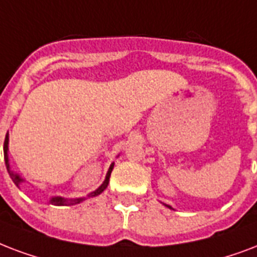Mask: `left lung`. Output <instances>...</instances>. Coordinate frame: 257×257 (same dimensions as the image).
Wrapping results in <instances>:
<instances>
[{"mask_svg":"<svg viewBox=\"0 0 257 257\" xmlns=\"http://www.w3.org/2000/svg\"><path fill=\"white\" fill-rule=\"evenodd\" d=\"M169 208H170V206H169Z\"/></svg>","mask_w":257,"mask_h":257,"instance_id":"8db88e82","label":"left lung"}]
</instances>
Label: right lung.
<instances>
[{
    "mask_svg": "<svg viewBox=\"0 0 257 257\" xmlns=\"http://www.w3.org/2000/svg\"><path fill=\"white\" fill-rule=\"evenodd\" d=\"M8 142H9V137H5V142H4V158H5V164H7V168H8V172H9V174H11V178L13 180V182H15L17 186H19L21 182H23V178H20L19 174H15L13 172H11L9 170V160H8ZM112 168H114V164L111 165L110 169H108V173H107L106 176V180H104V182L99 186V188L95 190V192H92L91 194H89L88 197H95V196H99L104 189L107 188V185H108V181H110V176H111V172H112ZM84 200V198H75V200H65V198H63V197H53L52 200L49 201L51 204L53 205H59V206H64V205H75V204H79V202H81V201Z\"/></svg>",
    "mask_w": 257,
    "mask_h": 257,
    "instance_id": "add662e5",
    "label": "right lung"
}]
</instances>
